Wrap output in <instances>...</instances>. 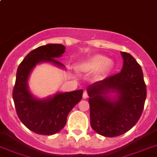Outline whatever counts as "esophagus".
<instances>
[{"mask_svg": "<svg viewBox=\"0 0 157 157\" xmlns=\"http://www.w3.org/2000/svg\"><path fill=\"white\" fill-rule=\"evenodd\" d=\"M89 96H88V94L86 93V92H84V94H83V98H88Z\"/></svg>", "mask_w": 157, "mask_h": 157, "instance_id": "obj_1", "label": "esophagus"}]
</instances>
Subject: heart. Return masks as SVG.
<instances>
[{
	"label": "heart",
	"mask_w": 157,
	"mask_h": 157,
	"mask_svg": "<svg viewBox=\"0 0 157 157\" xmlns=\"http://www.w3.org/2000/svg\"><path fill=\"white\" fill-rule=\"evenodd\" d=\"M112 67V63L108 58L102 54H95L90 57V59L83 61L80 65L78 68L80 71L83 72H94L98 71V75L99 76H104L110 71Z\"/></svg>",
	"instance_id": "obj_1"
}]
</instances>
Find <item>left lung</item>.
I'll return each mask as SVG.
<instances>
[{
  "label": "left lung",
  "instance_id": "1",
  "mask_svg": "<svg viewBox=\"0 0 157 157\" xmlns=\"http://www.w3.org/2000/svg\"><path fill=\"white\" fill-rule=\"evenodd\" d=\"M124 63L121 72L97 81L88 87L92 129L105 137L126 133L135 125L144 111L146 84L140 65L131 54L121 52ZM118 94L115 100L106 96Z\"/></svg>",
  "mask_w": 157,
  "mask_h": 157
}]
</instances>
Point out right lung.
<instances>
[{"mask_svg":"<svg viewBox=\"0 0 157 157\" xmlns=\"http://www.w3.org/2000/svg\"><path fill=\"white\" fill-rule=\"evenodd\" d=\"M61 44H49L32 50L21 62L16 73L13 99L18 118L28 129L38 134L51 135L60 131L67 123V117L82 98L83 90L57 94L53 98L36 99L28 88L31 71L39 63L50 62L59 67L63 63L55 59L65 52Z\"/></svg>","mask_w":157,"mask_h":157,"instance_id":"1","label":"right lung"}]
</instances>
